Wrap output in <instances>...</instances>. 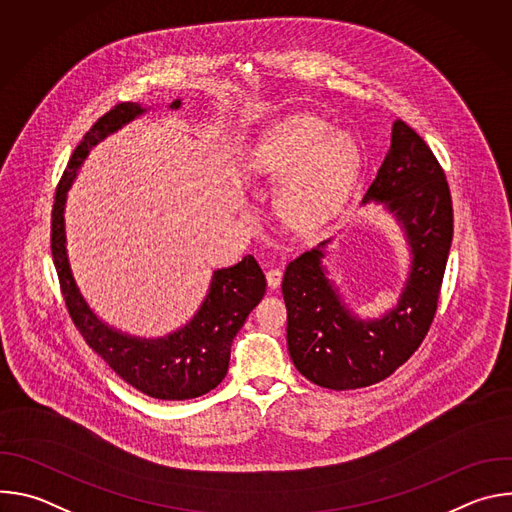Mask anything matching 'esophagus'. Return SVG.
Masks as SVG:
<instances>
[{
    "instance_id": "esophagus-1",
    "label": "esophagus",
    "mask_w": 512,
    "mask_h": 512,
    "mask_svg": "<svg viewBox=\"0 0 512 512\" xmlns=\"http://www.w3.org/2000/svg\"><path fill=\"white\" fill-rule=\"evenodd\" d=\"M281 275H283L281 269H277V267H275V269H269V271H267V285H269L271 289H277V287L281 285Z\"/></svg>"
}]
</instances>
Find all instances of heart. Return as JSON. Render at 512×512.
Returning <instances> with one entry per match:
<instances>
[{
  "label": "heart",
  "mask_w": 512,
  "mask_h": 512,
  "mask_svg": "<svg viewBox=\"0 0 512 512\" xmlns=\"http://www.w3.org/2000/svg\"><path fill=\"white\" fill-rule=\"evenodd\" d=\"M247 172L281 180L275 196L279 216L291 227L324 218L352 188L360 170V148L346 131L310 113L287 115L269 125L245 160Z\"/></svg>",
  "instance_id": "heart-1"
}]
</instances>
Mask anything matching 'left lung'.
I'll return each mask as SVG.
<instances>
[{"mask_svg": "<svg viewBox=\"0 0 512 512\" xmlns=\"http://www.w3.org/2000/svg\"><path fill=\"white\" fill-rule=\"evenodd\" d=\"M381 204L399 227L409 263L397 302L381 316L362 318L330 277L334 237L289 261L281 291L287 308V350L312 383L334 389L369 387L391 373L425 338L454 235L446 174L425 141L401 119L360 206Z\"/></svg>", "mask_w": 512, "mask_h": 512, "instance_id": "obj_1", "label": "left lung"}]
</instances>
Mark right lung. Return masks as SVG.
Segmentation results:
<instances>
[{
	"label": "right lung",
	"mask_w": 512,
	"mask_h": 512,
	"mask_svg": "<svg viewBox=\"0 0 512 512\" xmlns=\"http://www.w3.org/2000/svg\"><path fill=\"white\" fill-rule=\"evenodd\" d=\"M158 105L121 103L105 113L83 137L56 188L52 208V257L72 322L87 344L131 387L164 401L200 397L229 371L231 344L265 294V275L253 255L212 271L206 296L194 316L164 336H135L107 324L87 302L68 257L66 200L93 148ZM182 99L168 109L178 111Z\"/></svg>",
	"instance_id": "obj_1"
}]
</instances>
